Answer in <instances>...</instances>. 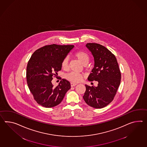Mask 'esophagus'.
Here are the masks:
<instances>
[{"instance_id": "34e87169", "label": "esophagus", "mask_w": 147, "mask_h": 147, "mask_svg": "<svg viewBox=\"0 0 147 147\" xmlns=\"http://www.w3.org/2000/svg\"><path fill=\"white\" fill-rule=\"evenodd\" d=\"M77 84H78V83H71V86H76V85H77Z\"/></svg>"}]
</instances>
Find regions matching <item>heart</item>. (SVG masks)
Instances as JSON below:
<instances>
[{"label":"heart","instance_id":"b5f03b06","mask_svg":"<svg viewBox=\"0 0 147 147\" xmlns=\"http://www.w3.org/2000/svg\"><path fill=\"white\" fill-rule=\"evenodd\" d=\"M74 56L78 59L83 65H86L89 61V56L83 51H78L75 52ZM61 66L63 69H67L68 67V58H65L62 61ZM66 78L72 82H80L84 78V75L75 72H71L66 75Z\"/></svg>","mask_w":147,"mask_h":147}]
</instances>
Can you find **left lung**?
<instances>
[{"instance_id": "1", "label": "left lung", "mask_w": 147, "mask_h": 147, "mask_svg": "<svg viewBox=\"0 0 147 147\" xmlns=\"http://www.w3.org/2000/svg\"><path fill=\"white\" fill-rule=\"evenodd\" d=\"M86 47L94 58V67L88 80L96 81L98 86L86 84V91L83 99L89 106L102 108L114 99L121 79L118 63L114 55L103 46L96 43H88Z\"/></svg>"}]
</instances>
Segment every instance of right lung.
Returning <instances> with one entry per match:
<instances>
[{
    "mask_svg": "<svg viewBox=\"0 0 147 147\" xmlns=\"http://www.w3.org/2000/svg\"><path fill=\"white\" fill-rule=\"evenodd\" d=\"M73 45L45 46L32 54L26 67V80L30 92L40 105L46 108L61 103L71 88L70 82L62 79L57 86L51 81L61 69L62 61L74 48Z\"/></svg>",
    "mask_w": 147,
    "mask_h": 147,
    "instance_id": "add662e5",
    "label": "right lung"
}]
</instances>
